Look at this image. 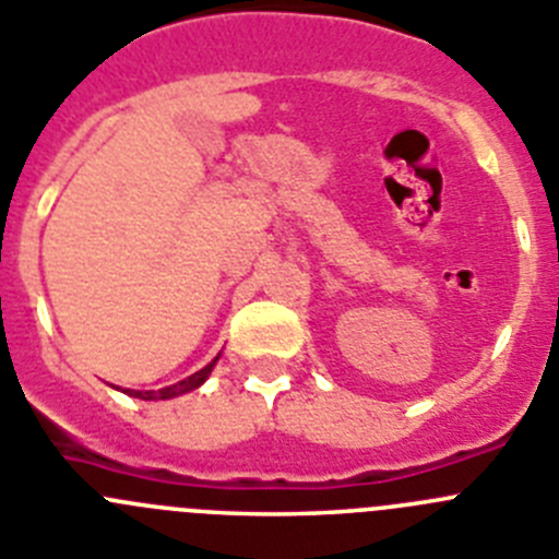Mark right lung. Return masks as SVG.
Masks as SVG:
<instances>
[{
  "mask_svg": "<svg viewBox=\"0 0 559 559\" xmlns=\"http://www.w3.org/2000/svg\"><path fill=\"white\" fill-rule=\"evenodd\" d=\"M217 358H221V356H217ZM217 358L212 364H206V367H203V369H198L195 374H190V378L181 380V383L165 385V389H159V391H145V397H148V400L151 397H154V400H174V397H179V394H187V391L198 389V385L206 383V378H209V374H212V369H215ZM123 391H127L129 397H143V391H132V389H123Z\"/></svg>",
  "mask_w": 559,
  "mask_h": 559,
  "instance_id": "obj_1",
  "label": "right lung"
}]
</instances>
